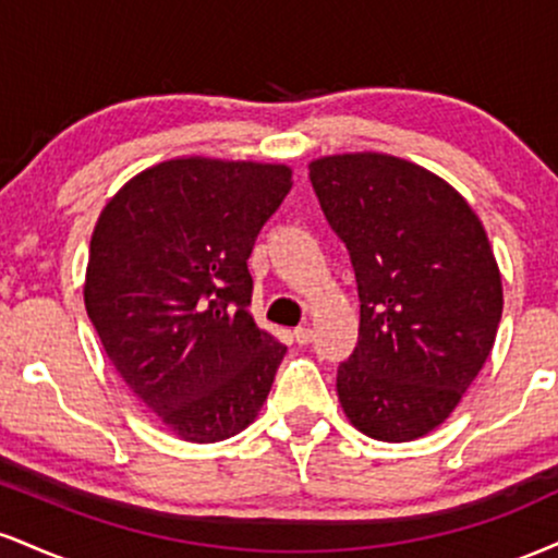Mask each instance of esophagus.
<instances>
[{"label":"esophagus","mask_w":558,"mask_h":558,"mask_svg":"<svg viewBox=\"0 0 558 558\" xmlns=\"http://www.w3.org/2000/svg\"><path fill=\"white\" fill-rule=\"evenodd\" d=\"M293 338H296V343L299 345H306V343H312V338H315V332H312V328H296L293 330Z\"/></svg>","instance_id":"esophagus-1"}]
</instances>
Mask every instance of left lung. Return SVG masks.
<instances>
[{
	"label": "left lung",
	"mask_w": 558,
	"mask_h": 558,
	"mask_svg": "<svg viewBox=\"0 0 558 558\" xmlns=\"http://www.w3.org/2000/svg\"><path fill=\"white\" fill-rule=\"evenodd\" d=\"M310 181L360 291V341L338 364V401L369 438H422L462 401L501 323L483 222L444 178L377 151L315 159Z\"/></svg>",
	"instance_id": "1"
}]
</instances>
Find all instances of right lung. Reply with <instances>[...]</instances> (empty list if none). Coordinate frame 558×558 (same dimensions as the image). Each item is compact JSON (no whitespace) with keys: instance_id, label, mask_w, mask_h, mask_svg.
Segmentation results:
<instances>
[{"instance_id":"right-lung-1","label":"right lung","mask_w":558,"mask_h":558,"mask_svg":"<svg viewBox=\"0 0 558 558\" xmlns=\"http://www.w3.org/2000/svg\"><path fill=\"white\" fill-rule=\"evenodd\" d=\"M291 168L183 157L138 172L96 220L83 301L125 386L191 444L241 433L286 345L248 315L246 259Z\"/></svg>"}]
</instances>
